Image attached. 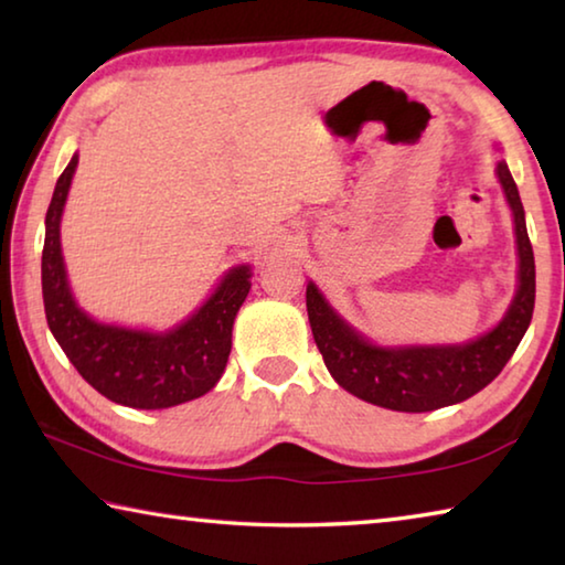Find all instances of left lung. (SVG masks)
Here are the masks:
<instances>
[{"label":"left lung","mask_w":565,"mask_h":565,"mask_svg":"<svg viewBox=\"0 0 565 565\" xmlns=\"http://www.w3.org/2000/svg\"><path fill=\"white\" fill-rule=\"evenodd\" d=\"M495 174L513 212L519 289L499 327L483 337L454 343V347H376L331 309L317 284L309 281L306 286V311H309L313 341L329 374L349 394L369 404L408 411V414L461 404L489 386L519 349L533 317L535 262L531 238L525 232L519 186L505 161H499Z\"/></svg>","instance_id":"1"}]
</instances>
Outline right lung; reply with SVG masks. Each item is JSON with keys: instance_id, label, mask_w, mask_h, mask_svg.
Returning <instances> with one entry per match:
<instances>
[{"instance_id": "obj_1", "label": "right lung", "mask_w": 565, "mask_h": 565, "mask_svg": "<svg viewBox=\"0 0 565 565\" xmlns=\"http://www.w3.org/2000/svg\"><path fill=\"white\" fill-rule=\"evenodd\" d=\"M79 157L56 179L46 209L42 296L46 323L89 386L129 408H169L204 396L222 379L236 311L252 289V269L234 266L186 321L164 333L99 323L74 301L66 281L60 224Z\"/></svg>"}]
</instances>
